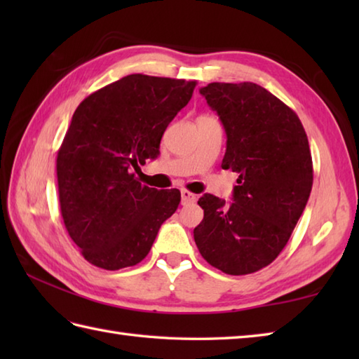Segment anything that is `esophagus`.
I'll return each instance as SVG.
<instances>
[{
    "instance_id": "esophagus-1",
    "label": "esophagus",
    "mask_w": 359,
    "mask_h": 359,
    "mask_svg": "<svg viewBox=\"0 0 359 359\" xmlns=\"http://www.w3.org/2000/svg\"><path fill=\"white\" fill-rule=\"evenodd\" d=\"M180 196H182V203L184 205H188V203H194L197 201V196L189 193L188 189H182L180 191Z\"/></svg>"
}]
</instances>
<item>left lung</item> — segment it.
Listing matches in <instances>:
<instances>
[{"instance_id": "1", "label": "left lung", "mask_w": 359, "mask_h": 359, "mask_svg": "<svg viewBox=\"0 0 359 359\" xmlns=\"http://www.w3.org/2000/svg\"><path fill=\"white\" fill-rule=\"evenodd\" d=\"M201 94L226 133L224 170L238 172L233 202L203 194L194 228L202 257L233 276L270 265L292 236L313 185L299 117L256 83H210Z\"/></svg>"}]
</instances>
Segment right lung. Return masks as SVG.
<instances>
[{
	"label": "right lung",
	"instance_id": "right-lung-1",
	"mask_svg": "<svg viewBox=\"0 0 359 359\" xmlns=\"http://www.w3.org/2000/svg\"><path fill=\"white\" fill-rule=\"evenodd\" d=\"M196 81L133 74L75 109L57 154L60 210L88 262L120 270L142 262L180 203L179 189L142 185L133 171L156 158L166 126Z\"/></svg>",
	"mask_w": 359,
	"mask_h": 359
}]
</instances>
